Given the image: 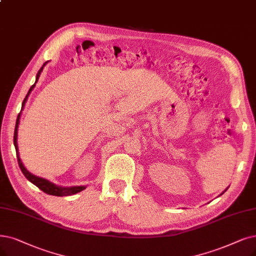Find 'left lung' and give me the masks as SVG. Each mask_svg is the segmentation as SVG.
I'll list each match as a JSON object with an SVG mask.
<instances>
[{
  "instance_id": "1",
  "label": "left lung",
  "mask_w": 256,
  "mask_h": 256,
  "mask_svg": "<svg viewBox=\"0 0 256 256\" xmlns=\"http://www.w3.org/2000/svg\"><path fill=\"white\" fill-rule=\"evenodd\" d=\"M224 191H226V190H224ZM222 193H224V192H222Z\"/></svg>"
}]
</instances>
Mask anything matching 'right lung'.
Here are the masks:
<instances>
[{
	"label": "right lung",
	"instance_id": "obj_1",
	"mask_svg": "<svg viewBox=\"0 0 256 256\" xmlns=\"http://www.w3.org/2000/svg\"><path fill=\"white\" fill-rule=\"evenodd\" d=\"M47 63V62H46ZM46 63H44V65L42 66V68H40L38 70V72L36 74V83L38 82V78H40V72H42V70L44 68V66L46 65ZM36 83L30 87L28 94L26 96V98H24L23 100V104H22V107H24L25 103H26V100L29 96V94L32 92V90L36 86ZM18 120H20V114L18 116V118H16V128H14V147H16V158H18V166H20V169L22 170L23 174L25 176V178L30 182H32L34 185H36L38 189L42 190L43 192L47 193V194H50V196H72V194H76L82 190H84L85 187L84 186H78V187H70V188H63V187H58L56 185H54V184L50 182L49 180H45V178H38L34 174H32V173L28 172L25 167L23 166L22 164V160L21 158H20L18 156V144H16V136H18Z\"/></svg>",
	"mask_w": 256,
	"mask_h": 256
}]
</instances>
